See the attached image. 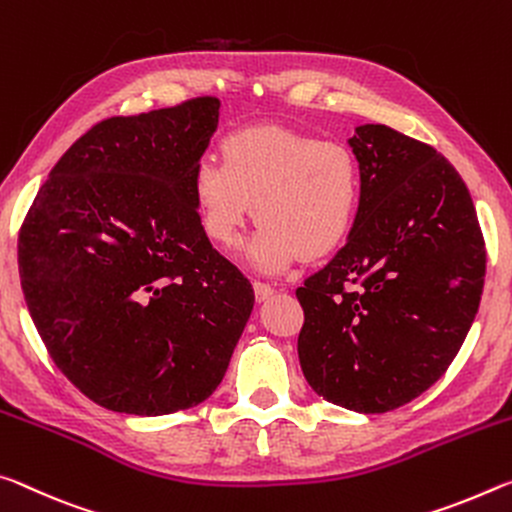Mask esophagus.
Wrapping results in <instances>:
<instances>
[{
  "mask_svg": "<svg viewBox=\"0 0 512 512\" xmlns=\"http://www.w3.org/2000/svg\"><path fill=\"white\" fill-rule=\"evenodd\" d=\"M254 295H256V301H265L274 295V288L270 286V283L254 281Z\"/></svg>",
  "mask_w": 512,
  "mask_h": 512,
  "instance_id": "esophagus-1",
  "label": "esophagus"
}]
</instances>
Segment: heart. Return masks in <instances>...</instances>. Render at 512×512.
<instances>
[{"mask_svg": "<svg viewBox=\"0 0 512 512\" xmlns=\"http://www.w3.org/2000/svg\"><path fill=\"white\" fill-rule=\"evenodd\" d=\"M192 199L201 229L220 247L236 242L254 211L261 224L245 258L272 274L299 256L331 254L347 240L363 201V172L345 142L256 127L224 138L222 161L199 158Z\"/></svg>", "mask_w": 512, "mask_h": 512, "instance_id": "obj_1", "label": "heart"}]
</instances>
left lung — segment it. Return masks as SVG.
Masks as SVG:
<instances>
[{
	"label": "left lung",
	"mask_w": 512,
	"mask_h": 512,
	"mask_svg": "<svg viewBox=\"0 0 512 512\" xmlns=\"http://www.w3.org/2000/svg\"><path fill=\"white\" fill-rule=\"evenodd\" d=\"M363 201L331 263L297 288V351L306 381L331 404L388 413L447 372L472 326L485 242L456 167L385 124L349 138Z\"/></svg>",
	"instance_id": "left-lung-1"
}]
</instances>
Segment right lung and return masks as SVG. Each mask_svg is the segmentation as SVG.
<instances>
[{
    "label": "right lung",
    "instance_id": "right-lung-1",
    "mask_svg": "<svg viewBox=\"0 0 512 512\" xmlns=\"http://www.w3.org/2000/svg\"><path fill=\"white\" fill-rule=\"evenodd\" d=\"M220 102L111 117L61 156L18 240L49 356L95 404L167 415L222 383L254 288L201 229L192 170Z\"/></svg>",
    "mask_w": 512,
    "mask_h": 512
}]
</instances>
